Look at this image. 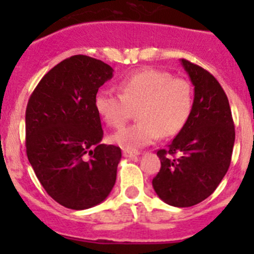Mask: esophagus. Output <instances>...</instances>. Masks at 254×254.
Masks as SVG:
<instances>
[{
	"label": "esophagus",
	"mask_w": 254,
	"mask_h": 254,
	"mask_svg": "<svg viewBox=\"0 0 254 254\" xmlns=\"http://www.w3.org/2000/svg\"><path fill=\"white\" fill-rule=\"evenodd\" d=\"M123 155L127 158H131V157H136V156H139L140 152L135 150H124L123 151Z\"/></svg>",
	"instance_id": "34e87169"
}]
</instances>
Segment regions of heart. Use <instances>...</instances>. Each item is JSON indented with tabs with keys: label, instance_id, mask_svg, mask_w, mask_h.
<instances>
[{
	"label": "heart",
	"instance_id": "b5f03b06",
	"mask_svg": "<svg viewBox=\"0 0 254 254\" xmlns=\"http://www.w3.org/2000/svg\"><path fill=\"white\" fill-rule=\"evenodd\" d=\"M120 93L99 89L94 107L104 123L119 129L137 108L135 124L119 130L112 141L125 150H136L181 131L193 111V91L188 81L173 78L167 71L142 68L119 82Z\"/></svg>",
	"mask_w": 254,
	"mask_h": 254
}]
</instances>
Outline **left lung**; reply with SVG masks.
<instances>
[{
    "label": "left lung",
    "instance_id": "8db88e82",
    "mask_svg": "<svg viewBox=\"0 0 254 254\" xmlns=\"http://www.w3.org/2000/svg\"><path fill=\"white\" fill-rule=\"evenodd\" d=\"M181 63L194 86L193 111L172 142L157 151L161 170L152 186L166 204L188 207L211 195L226 175L235 124L229 99L217 79L186 59Z\"/></svg>",
    "mask_w": 254,
    "mask_h": 254
}]
</instances>
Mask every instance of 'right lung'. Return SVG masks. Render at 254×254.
<instances>
[{"label": "right lung", "instance_id": "right-lung-1", "mask_svg": "<svg viewBox=\"0 0 254 254\" xmlns=\"http://www.w3.org/2000/svg\"><path fill=\"white\" fill-rule=\"evenodd\" d=\"M113 68L75 55L54 66L30 96L25 147L43 188L60 205L84 210L106 200L117 179L122 150L101 143L94 97Z\"/></svg>", "mask_w": 254, "mask_h": 254}]
</instances>
